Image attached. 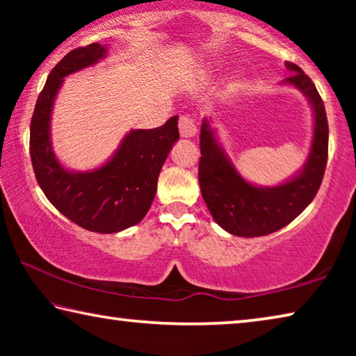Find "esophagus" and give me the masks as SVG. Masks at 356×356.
Listing matches in <instances>:
<instances>
[{
  "mask_svg": "<svg viewBox=\"0 0 356 356\" xmlns=\"http://www.w3.org/2000/svg\"><path fill=\"white\" fill-rule=\"evenodd\" d=\"M179 131H180V136L182 138H193L196 135V124H195V119L188 114H182V116L179 118Z\"/></svg>",
  "mask_w": 356,
  "mask_h": 356,
  "instance_id": "obj_1",
  "label": "esophagus"
}]
</instances>
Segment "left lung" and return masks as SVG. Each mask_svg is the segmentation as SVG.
Listing matches in <instances>:
<instances>
[{"mask_svg":"<svg viewBox=\"0 0 356 356\" xmlns=\"http://www.w3.org/2000/svg\"><path fill=\"white\" fill-rule=\"evenodd\" d=\"M292 75L282 84L297 88L308 99L314 114V135L301 170L275 186L248 182L237 171L226 150L216 140L212 118H204L200 147V186L210 215L229 234L237 237H261L280 231L293 221L321 188L328 159V122L323 102L314 83L297 64L286 63Z\"/></svg>","mask_w":356,"mask_h":356,"instance_id":"8db88e82","label":"left lung"}]
</instances>
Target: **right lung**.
I'll return each mask as SVG.
<instances>
[{
    "label": "right lung",
    "mask_w": 356,
    "mask_h": 356,
    "mask_svg": "<svg viewBox=\"0 0 356 356\" xmlns=\"http://www.w3.org/2000/svg\"><path fill=\"white\" fill-rule=\"evenodd\" d=\"M106 45L91 44L67 53L50 75L29 127V154L38 184L64 216L88 231L120 232L146 216L159 174L174 143L179 140L177 116L150 130H130L110 160L91 171H70L59 163L51 146V113L64 78L97 64Z\"/></svg>",
    "instance_id": "1"
}]
</instances>
